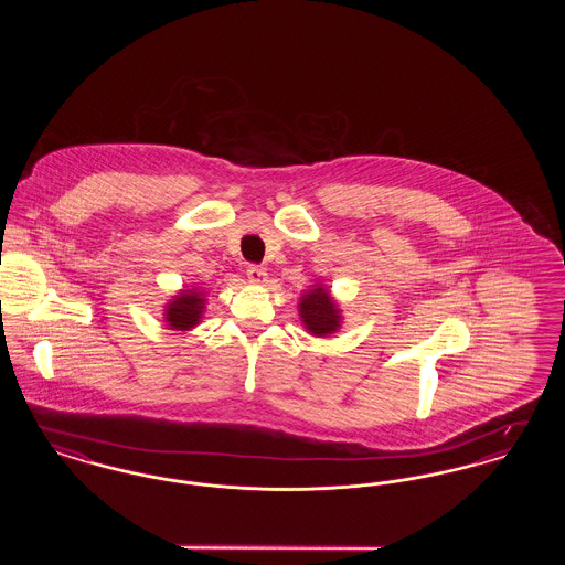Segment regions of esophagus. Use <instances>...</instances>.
I'll return each mask as SVG.
<instances>
[{"mask_svg": "<svg viewBox=\"0 0 565 565\" xmlns=\"http://www.w3.org/2000/svg\"><path fill=\"white\" fill-rule=\"evenodd\" d=\"M247 279L252 284H263L267 279V273H265V269H260V267H249L247 269Z\"/></svg>", "mask_w": 565, "mask_h": 565, "instance_id": "1", "label": "esophagus"}]
</instances>
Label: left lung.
<instances>
[{"mask_svg":"<svg viewBox=\"0 0 565 565\" xmlns=\"http://www.w3.org/2000/svg\"><path fill=\"white\" fill-rule=\"evenodd\" d=\"M298 316L305 330L320 339L337 334L343 326V311L322 281H316L300 295Z\"/></svg>","mask_w":565,"mask_h":565,"instance_id":"left-lung-1","label":"left lung"}]
</instances>
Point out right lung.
Returning a JSON list of instances; mask_svg holds the SVG:
<instances>
[{"label":"right lung","mask_w":565,"mask_h":565,"mask_svg":"<svg viewBox=\"0 0 565 565\" xmlns=\"http://www.w3.org/2000/svg\"><path fill=\"white\" fill-rule=\"evenodd\" d=\"M205 305H207V295L201 288L186 286L178 290L162 309L167 328L175 332H189L192 328H196L203 320Z\"/></svg>","instance_id":"obj_1"}]
</instances>
